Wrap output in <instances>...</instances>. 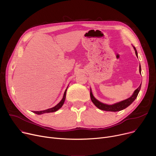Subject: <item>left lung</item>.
Returning a JSON list of instances; mask_svg holds the SVG:
<instances>
[{
    "label": "left lung",
    "mask_w": 156,
    "mask_h": 156,
    "mask_svg": "<svg viewBox=\"0 0 156 156\" xmlns=\"http://www.w3.org/2000/svg\"><path fill=\"white\" fill-rule=\"evenodd\" d=\"M134 49L135 51V54L137 56V52L135 47H134ZM139 71H140V73H141V68H140H140H139ZM141 88V85L139 86V87L135 90V91L134 92L133 94L132 95V97H130L128 99L122 101L121 102H119L118 103L114 104L113 105H108V104H103L101 102H99V101H97L96 99H95V97H94L92 91L90 90V98L91 100L92 101V102L94 104V105L96 106L97 108H99V109H101L102 111H112V112H116V111H121L122 109H124L125 108H126L127 107L132 104L136 98L139 91H140Z\"/></svg>",
    "instance_id": "left-lung-1"
}]
</instances>
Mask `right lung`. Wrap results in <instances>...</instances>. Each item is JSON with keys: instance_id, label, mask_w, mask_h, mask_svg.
<instances>
[{"instance_id": "right-lung-1", "label": "right lung", "mask_w": 156, "mask_h": 156, "mask_svg": "<svg viewBox=\"0 0 156 156\" xmlns=\"http://www.w3.org/2000/svg\"><path fill=\"white\" fill-rule=\"evenodd\" d=\"M66 91H67V88L66 89V90L64 92V95H63V97H62V99L60 101L59 103L57 104L55 106H54V108H50V109H46V110H44V111H34V113L37 114H42L44 113H48V112H55L57 111L58 109H59L64 104V101H65V99H66Z\"/></svg>"}]
</instances>
